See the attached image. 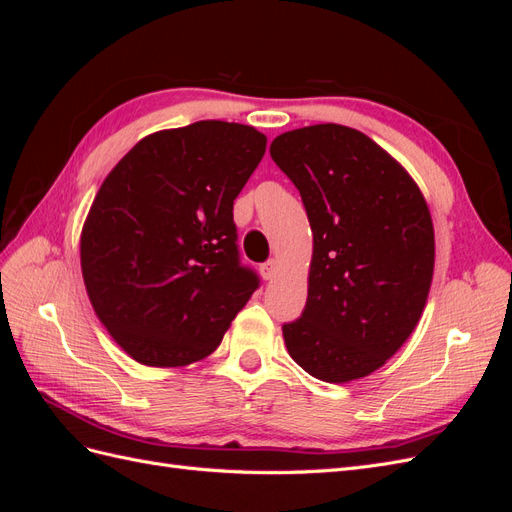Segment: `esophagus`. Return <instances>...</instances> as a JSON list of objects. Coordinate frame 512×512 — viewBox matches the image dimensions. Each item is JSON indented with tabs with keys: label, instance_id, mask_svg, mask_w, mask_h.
<instances>
[{
	"label": "esophagus",
	"instance_id": "34e87169",
	"mask_svg": "<svg viewBox=\"0 0 512 512\" xmlns=\"http://www.w3.org/2000/svg\"><path fill=\"white\" fill-rule=\"evenodd\" d=\"M275 273H277V262L275 260H267L265 262V265H262L260 267V275L262 277H265V280L269 282V280H273V277H275Z\"/></svg>",
	"mask_w": 512,
	"mask_h": 512
}]
</instances>
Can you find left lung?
<instances>
[{
  "mask_svg": "<svg viewBox=\"0 0 512 512\" xmlns=\"http://www.w3.org/2000/svg\"><path fill=\"white\" fill-rule=\"evenodd\" d=\"M269 151L314 235L305 309L282 327L288 354L324 382L369 376L427 303L436 243L425 198L380 145L337 123L284 132Z\"/></svg>",
  "mask_w": 512,
  "mask_h": 512,
  "instance_id": "obj_1",
  "label": "left lung"
}]
</instances>
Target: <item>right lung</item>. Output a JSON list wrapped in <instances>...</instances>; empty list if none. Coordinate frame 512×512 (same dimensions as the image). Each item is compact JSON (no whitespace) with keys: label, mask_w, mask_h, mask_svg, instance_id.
I'll return each instance as SVG.
<instances>
[{"label":"right lung","mask_w":512,"mask_h":512,"mask_svg":"<svg viewBox=\"0 0 512 512\" xmlns=\"http://www.w3.org/2000/svg\"><path fill=\"white\" fill-rule=\"evenodd\" d=\"M265 149L252 126L196 121L145 136L100 185L81 232L83 280L134 361L205 359L250 301L260 280L239 260L232 205Z\"/></svg>","instance_id":"obj_1"}]
</instances>
